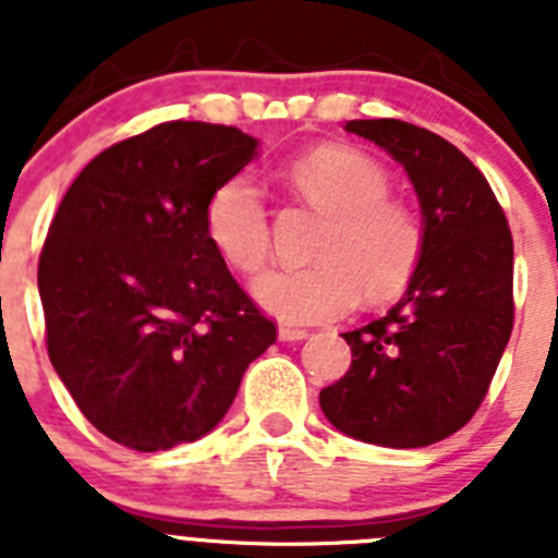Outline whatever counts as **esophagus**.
<instances>
[{
  "instance_id": "esophagus-1",
  "label": "esophagus",
  "mask_w": 558,
  "mask_h": 558,
  "mask_svg": "<svg viewBox=\"0 0 558 558\" xmlns=\"http://www.w3.org/2000/svg\"><path fill=\"white\" fill-rule=\"evenodd\" d=\"M307 335H310L307 329L290 327V324H282V327H279V338H282V340H304Z\"/></svg>"
}]
</instances>
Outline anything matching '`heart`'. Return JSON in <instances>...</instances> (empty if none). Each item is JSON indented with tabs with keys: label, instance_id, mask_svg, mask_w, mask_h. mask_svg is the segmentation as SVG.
<instances>
[{
	"label": "heart",
	"instance_id": "b5f03b06",
	"mask_svg": "<svg viewBox=\"0 0 558 558\" xmlns=\"http://www.w3.org/2000/svg\"><path fill=\"white\" fill-rule=\"evenodd\" d=\"M282 184L322 215L310 240L313 265L274 270L254 284L256 302L288 324L327 322L360 299L386 304L405 293L425 254V223L411 201L391 195L388 172L343 145H322L282 167ZM211 248L236 274L254 276L270 256L263 195L245 175L211 190L204 209Z\"/></svg>",
	"mask_w": 558,
	"mask_h": 558
}]
</instances>
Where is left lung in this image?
<instances>
[{
    "label": "left lung",
    "instance_id": "8db88e82",
    "mask_svg": "<svg viewBox=\"0 0 558 558\" xmlns=\"http://www.w3.org/2000/svg\"><path fill=\"white\" fill-rule=\"evenodd\" d=\"M349 133L405 167L425 218V254L383 318L343 332L352 366L322 391L324 416L366 445L411 450L461 430L514 327V240L489 181L456 145L402 120Z\"/></svg>",
    "mask_w": 558,
    "mask_h": 558
}]
</instances>
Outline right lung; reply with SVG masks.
<instances>
[{"label":"right lung","mask_w":558,"mask_h":558,"mask_svg":"<svg viewBox=\"0 0 558 558\" xmlns=\"http://www.w3.org/2000/svg\"><path fill=\"white\" fill-rule=\"evenodd\" d=\"M259 142L231 125L161 122L88 161L38 256L47 352L83 416L117 445L195 441L276 343L211 248L204 209Z\"/></svg>","instance_id":"add662e5"}]
</instances>
